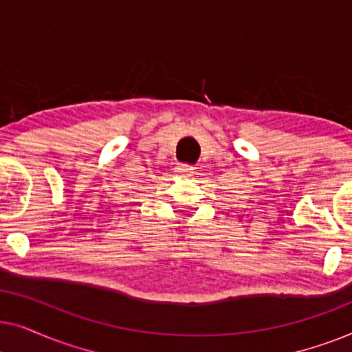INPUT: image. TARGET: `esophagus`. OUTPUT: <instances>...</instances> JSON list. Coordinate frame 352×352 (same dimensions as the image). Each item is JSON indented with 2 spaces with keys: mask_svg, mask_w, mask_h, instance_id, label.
Masks as SVG:
<instances>
[{
  "mask_svg": "<svg viewBox=\"0 0 352 352\" xmlns=\"http://www.w3.org/2000/svg\"><path fill=\"white\" fill-rule=\"evenodd\" d=\"M195 170H197V168L189 166V165H176V168H175V171H176L179 176H182V177H190V176H194Z\"/></svg>",
  "mask_w": 352,
  "mask_h": 352,
  "instance_id": "1",
  "label": "esophagus"
}]
</instances>
